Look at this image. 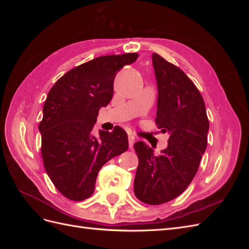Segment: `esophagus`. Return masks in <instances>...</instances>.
Wrapping results in <instances>:
<instances>
[{
  "mask_svg": "<svg viewBox=\"0 0 249 249\" xmlns=\"http://www.w3.org/2000/svg\"><path fill=\"white\" fill-rule=\"evenodd\" d=\"M134 143H135V137L132 136V135H129V145H130L131 148L133 147Z\"/></svg>",
  "mask_w": 249,
  "mask_h": 249,
  "instance_id": "34e87169",
  "label": "esophagus"
}]
</instances>
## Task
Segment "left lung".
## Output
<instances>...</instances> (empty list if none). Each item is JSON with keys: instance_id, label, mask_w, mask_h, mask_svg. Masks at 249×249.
I'll use <instances>...</instances> for the list:
<instances>
[{"instance_id": "1", "label": "left lung", "mask_w": 249, "mask_h": 249, "mask_svg": "<svg viewBox=\"0 0 249 249\" xmlns=\"http://www.w3.org/2000/svg\"><path fill=\"white\" fill-rule=\"evenodd\" d=\"M158 86L156 124L169 133L160 156L144 142L134 144L139 164L134 180L136 197L161 205L182 194L190 185L208 144L209 119L198 89L178 66L154 53Z\"/></svg>"}]
</instances>
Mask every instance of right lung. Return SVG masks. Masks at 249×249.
Masks as SVG:
<instances>
[{"label": "right lung", "instance_id": "add662e5", "mask_svg": "<svg viewBox=\"0 0 249 249\" xmlns=\"http://www.w3.org/2000/svg\"><path fill=\"white\" fill-rule=\"evenodd\" d=\"M137 58V53L97 57L67 71L50 90L38 127L41 156L53 184L69 199L91 196L103 165L129 148L120 126L100 131V137L92 129L112 100L116 73Z\"/></svg>", "mask_w": 249, "mask_h": 249}]
</instances>
